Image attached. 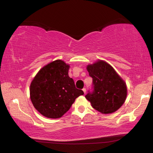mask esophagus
<instances>
[{
  "instance_id": "obj_1",
  "label": "esophagus",
  "mask_w": 153,
  "mask_h": 153,
  "mask_svg": "<svg viewBox=\"0 0 153 153\" xmlns=\"http://www.w3.org/2000/svg\"><path fill=\"white\" fill-rule=\"evenodd\" d=\"M83 91L84 94H85V93H86V89H85V88H83Z\"/></svg>"
}]
</instances>
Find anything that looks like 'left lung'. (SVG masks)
Wrapping results in <instances>:
<instances>
[{"label": "left lung", "mask_w": 153, "mask_h": 153, "mask_svg": "<svg viewBox=\"0 0 153 153\" xmlns=\"http://www.w3.org/2000/svg\"><path fill=\"white\" fill-rule=\"evenodd\" d=\"M93 78V92L85 95L93 108L102 114H111L118 110L124 103L127 87L115 70L104 60H97L87 66Z\"/></svg>", "instance_id": "8db88e82"}]
</instances>
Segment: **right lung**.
Masks as SVG:
<instances>
[{
  "label": "right lung",
  "mask_w": 153,
  "mask_h": 153,
  "mask_svg": "<svg viewBox=\"0 0 153 153\" xmlns=\"http://www.w3.org/2000/svg\"><path fill=\"white\" fill-rule=\"evenodd\" d=\"M70 65L56 60L43 66L30 85V99L35 108L48 118H59L84 93L76 88L68 76Z\"/></svg>",
  "instance_id": "1"
}]
</instances>
